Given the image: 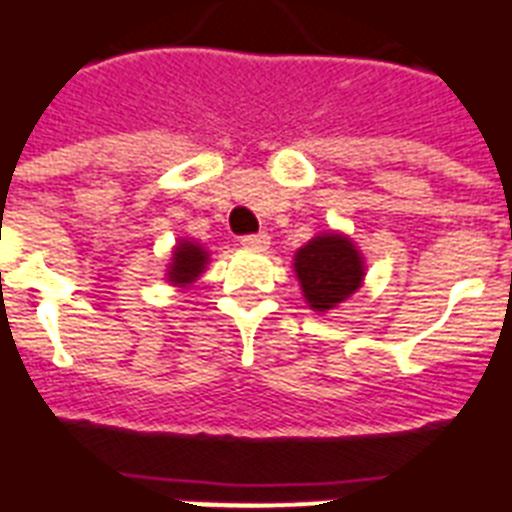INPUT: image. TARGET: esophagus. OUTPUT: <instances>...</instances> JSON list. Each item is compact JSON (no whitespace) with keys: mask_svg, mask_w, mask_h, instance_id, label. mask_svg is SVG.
Listing matches in <instances>:
<instances>
[{"mask_svg":"<svg viewBox=\"0 0 512 512\" xmlns=\"http://www.w3.org/2000/svg\"><path fill=\"white\" fill-rule=\"evenodd\" d=\"M271 244V236L268 233H252V236H244L241 239V247L252 249V252H265Z\"/></svg>","mask_w":512,"mask_h":512,"instance_id":"34e87169","label":"esophagus"}]
</instances>
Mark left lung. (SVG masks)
<instances>
[{"instance_id":"8db88e82","label":"left lung","mask_w":512,"mask_h":512,"mask_svg":"<svg viewBox=\"0 0 512 512\" xmlns=\"http://www.w3.org/2000/svg\"><path fill=\"white\" fill-rule=\"evenodd\" d=\"M295 276L308 308L327 313L364 287L366 263L356 241L340 231L313 236L295 252Z\"/></svg>"}]
</instances>
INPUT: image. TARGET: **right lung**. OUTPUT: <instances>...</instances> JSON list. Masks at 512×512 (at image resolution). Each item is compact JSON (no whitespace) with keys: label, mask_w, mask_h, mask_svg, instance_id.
<instances>
[{"label":"right lung","mask_w":512,"mask_h":512,"mask_svg":"<svg viewBox=\"0 0 512 512\" xmlns=\"http://www.w3.org/2000/svg\"><path fill=\"white\" fill-rule=\"evenodd\" d=\"M209 265V249H204L199 241L177 239L172 247V257L164 271V279L170 281L172 287L185 289L191 287L193 281H199V276L207 271Z\"/></svg>","instance_id":"add662e5"}]
</instances>
